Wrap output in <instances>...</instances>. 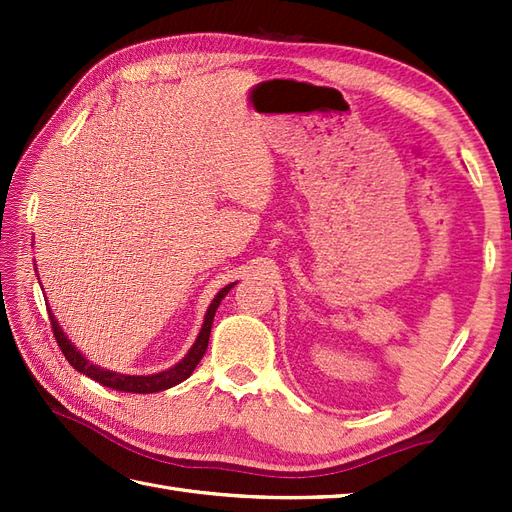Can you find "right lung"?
<instances>
[{"mask_svg": "<svg viewBox=\"0 0 512 512\" xmlns=\"http://www.w3.org/2000/svg\"><path fill=\"white\" fill-rule=\"evenodd\" d=\"M235 284H228L224 286L220 292H217L215 299L211 301L209 310L204 314V323H202V330L198 334V339L191 345V350L187 352V356L182 358L180 363H176L173 367L165 369V372H158V374H149V376H129V374H116L110 372V369H103L99 365H92L88 358H85L76 347L70 343L68 336L63 334V330L59 328L57 319H54V314L50 312V325H52V332H54V339H57L59 347L63 356L68 358V363L76 369V372H81L85 376H90L96 383L103 385V387H110L116 391H129V394H156V391H165L173 385L182 383V380H187L193 369L198 367V363L202 361V356L206 352V347H209V336H211V325H213V317H215V310L220 306L222 299L228 295V290H231Z\"/></svg>", "mask_w": 512, "mask_h": 512, "instance_id": "obj_1", "label": "right lung"}]
</instances>
